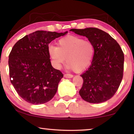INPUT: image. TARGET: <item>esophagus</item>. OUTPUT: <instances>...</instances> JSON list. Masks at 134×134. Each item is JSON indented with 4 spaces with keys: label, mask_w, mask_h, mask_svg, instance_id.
<instances>
[{
    "label": "esophagus",
    "mask_w": 134,
    "mask_h": 134,
    "mask_svg": "<svg viewBox=\"0 0 134 134\" xmlns=\"http://www.w3.org/2000/svg\"><path fill=\"white\" fill-rule=\"evenodd\" d=\"M64 76L65 78H72V77H73V75H72V74H65Z\"/></svg>",
    "instance_id": "34e87169"
}]
</instances>
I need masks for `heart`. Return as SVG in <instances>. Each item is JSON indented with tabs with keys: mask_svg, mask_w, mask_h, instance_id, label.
<instances>
[{
	"mask_svg": "<svg viewBox=\"0 0 134 134\" xmlns=\"http://www.w3.org/2000/svg\"><path fill=\"white\" fill-rule=\"evenodd\" d=\"M48 51L56 68L60 69L66 58L67 68L76 72L82 71L89 66L95 51L92 42L74 35L61 38L57 42V47L51 45Z\"/></svg>",
	"mask_w": 134,
	"mask_h": 134,
	"instance_id": "heart-1",
	"label": "heart"
}]
</instances>
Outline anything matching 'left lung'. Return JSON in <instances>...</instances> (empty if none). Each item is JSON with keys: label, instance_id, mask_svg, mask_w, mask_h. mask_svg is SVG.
I'll return each mask as SVG.
<instances>
[{"label": "left lung", "instance_id": "obj_1", "mask_svg": "<svg viewBox=\"0 0 134 134\" xmlns=\"http://www.w3.org/2000/svg\"><path fill=\"white\" fill-rule=\"evenodd\" d=\"M70 31L87 37L95 50L92 64L81 75L83 83L79 94L89 103L106 102L115 94L123 78L124 54L121 47L109 34L98 28Z\"/></svg>", "mask_w": 134, "mask_h": 134}]
</instances>
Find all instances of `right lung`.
Returning a JSON list of instances; mask_svg holds the SVG:
<instances>
[{
  "label": "right lung",
  "instance_id": "1",
  "mask_svg": "<svg viewBox=\"0 0 134 134\" xmlns=\"http://www.w3.org/2000/svg\"><path fill=\"white\" fill-rule=\"evenodd\" d=\"M67 32L37 31L25 36L13 47L8 61L10 82L27 102L41 105L55 94L63 74L52 66L48 44Z\"/></svg>",
  "mask_w": 134,
  "mask_h": 134
}]
</instances>
